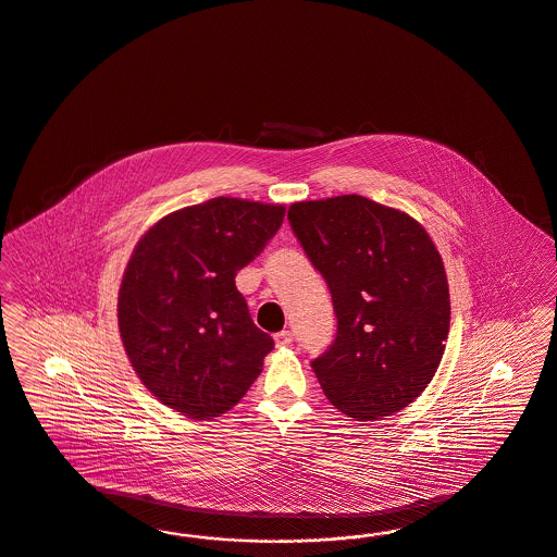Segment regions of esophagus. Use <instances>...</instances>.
<instances>
[{
	"instance_id": "esophagus-1",
	"label": "esophagus",
	"mask_w": 557,
	"mask_h": 557,
	"mask_svg": "<svg viewBox=\"0 0 557 557\" xmlns=\"http://www.w3.org/2000/svg\"><path fill=\"white\" fill-rule=\"evenodd\" d=\"M273 339H275V346L277 347H286L294 342V333L288 331V329H284V331H280V333H275L273 335Z\"/></svg>"
}]
</instances>
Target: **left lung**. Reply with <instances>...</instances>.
<instances>
[{
	"mask_svg": "<svg viewBox=\"0 0 557 557\" xmlns=\"http://www.w3.org/2000/svg\"><path fill=\"white\" fill-rule=\"evenodd\" d=\"M288 220L337 317L310 360L326 399L364 422L397 413L430 384L448 337L438 250L413 218L360 195L294 203Z\"/></svg>",
	"mask_w": 557,
	"mask_h": 557,
	"instance_id": "8db88e82",
	"label": "left lung"
}]
</instances>
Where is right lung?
Segmentation results:
<instances>
[{
  "label": "right lung",
  "mask_w": 557,
  "mask_h": 557,
  "mask_svg": "<svg viewBox=\"0 0 557 557\" xmlns=\"http://www.w3.org/2000/svg\"><path fill=\"white\" fill-rule=\"evenodd\" d=\"M284 206L234 197L174 211L144 234L119 289V331L153 397L193 420L238 404L273 339L234 277L268 247Z\"/></svg>",
  "instance_id": "1"
}]
</instances>
